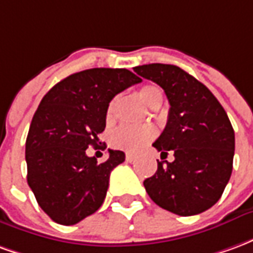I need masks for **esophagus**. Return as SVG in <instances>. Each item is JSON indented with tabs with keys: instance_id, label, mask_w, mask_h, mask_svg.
I'll return each mask as SVG.
<instances>
[{
	"instance_id": "1",
	"label": "esophagus",
	"mask_w": 253,
	"mask_h": 253,
	"mask_svg": "<svg viewBox=\"0 0 253 253\" xmlns=\"http://www.w3.org/2000/svg\"><path fill=\"white\" fill-rule=\"evenodd\" d=\"M135 160H137V157H135L134 154H130V153L126 154V161H127V163H132V161H135Z\"/></svg>"
}]
</instances>
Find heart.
<instances>
[{"instance_id":"obj_1","label":"heart","mask_w":253,"mask_h":253,"mask_svg":"<svg viewBox=\"0 0 253 253\" xmlns=\"http://www.w3.org/2000/svg\"><path fill=\"white\" fill-rule=\"evenodd\" d=\"M138 93H139V97L142 99L143 103L153 110L160 108L163 101H164L163 89L157 85H153V84L143 85ZM115 103L116 99H112L107 107L105 115H107L108 121L112 119L114 110H115ZM156 135H157V131L152 126H122L111 134L110 143L112 148L119 149V150H125L128 153H138L142 149L146 148L149 143L156 138Z\"/></svg>"}]
</instances>
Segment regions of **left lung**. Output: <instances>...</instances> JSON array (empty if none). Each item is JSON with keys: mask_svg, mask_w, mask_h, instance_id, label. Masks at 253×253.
Masks as SVG:
<instances>
[{"mask_svg": "<svg viewBox=\"0 0 253 253\" xmlns=\"http://www.w3.org/2000/svg\"><path fill=\"white\" fill-rule=\"evenodd\" d=\"M138 76L164 89L169 114L153 146L161 160L172 150V163L157 160V170L143 181L152 201L188 217L214 206L228 184L234 156V131L223 107L195 77L175 65L134 67Z\"/></svg>", "mask_w": 253, "mask_h": 253, "instance_id": "obj_1", "label": "left lung"}]
</instances>
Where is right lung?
Returning a JSON list of instances; mask_svg holds the SVG:
<instances>
[{
  "mask_svg": "<svg viewBox=\"0 0 253 253\" xmlns=\"http://www.w3.org/2000/svg\"><path fill=\"white\" fill-rule=\"evenodd\" d=\"M141 81L127 69L94 67L63 78L42 99L25 142L27 181L54 222L74 225L103 205L125 153L108 149V160L97 163L86 149L99 146L111 100Z\"/></svg>",
  "mask_w": 253,
  "mask_h": 253,
  "instance_id": "1",
  "label": "right lung"
}]
</instances>
